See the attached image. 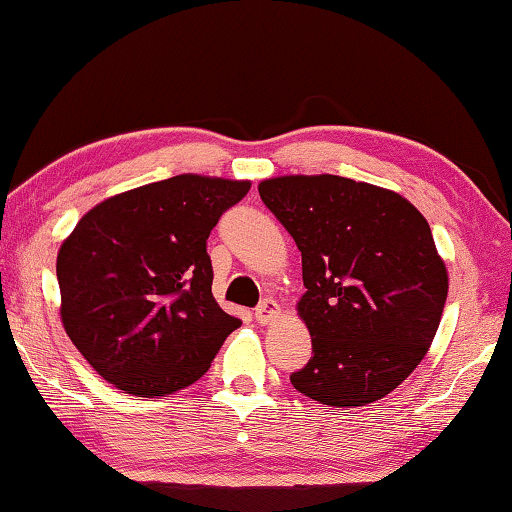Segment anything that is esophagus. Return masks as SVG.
Listing matches in <instances>:
<instances>
[{
  "mask_svg": "<svg viewBox=\"0 0 512 512\" xmlns=\"http://www.w3.org/2000/svg\"><path fill=\"white\" fill-rule=\"evenodd\" d=\"M281 306L274 299H265L261 306L256 308V321L258 324H272V321L279 319Z\"/></svg>",
  "mask_w": 512,
  "mask_h": 512,
  "instance_id": "obj_1",
  "label": "esophagus"
}]
</instances>
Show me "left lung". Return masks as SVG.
Instances as JSON below:
<instances>
[{"label": "left lung", "mask_w": 512, "mask_h": 512, "mask_svg": "<svg viewBox=\"0 0 512 512\" xmlns=\"http://www.w3.org/2000/svg\"><path fill=\"white\" fill-rule=\"evenodd\" d=\"M258 193L297 242L312 337L294 389L330 407L387 396L423 362L441 324L447 270L414 204L339 175L263 179Z\"/></svg>", "instance_id": "left-lung-1"}]
</instances>
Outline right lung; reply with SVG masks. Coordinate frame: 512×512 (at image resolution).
I'll return each mask as SVG.
<instances>
[{
  "label": "right lung",
  "mask_w": 512,
  "mask_h": 512,
  "mask_svg": "<svg viewBox=\"0 0 512 512\" xmlns=\"http://www.w3.org/2000/svg\"><path fill=\"white\" fill-rule=\"evenodd\" d=\"M251 182L175 175L107 197L58 251L60 319L103 380L168 396L209 371L240 319L213 299L206 238Z\"/></svg>",
  "instance_id": "right-lung-1"
}]
</instances>
